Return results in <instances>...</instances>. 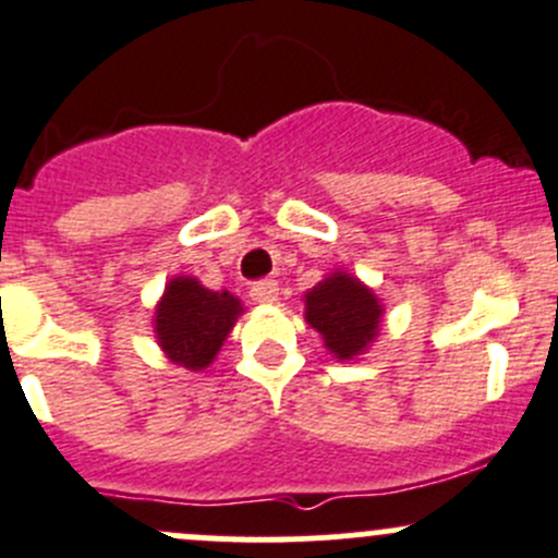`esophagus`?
<instances>
[{
  "instance_id": "34e87169",
  "label": "esophagus",
  "mask_w": 558,
  "mask_h": 558,
  "mask_svg": "<svg viewBox=\"0 0 558 558\" xmlns=\"http://www.w3.org/2000/svg\"><path fill=\"white\" fill-rule=\"evenodd\" d=\"M251 296L253 302H262V305H272V302H278V283L275 280H256V283L251 286Z\"/></svg>"
}]
</instances>
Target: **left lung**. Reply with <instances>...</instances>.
<instances>
[{"mask_svg": "<svg viewBox=\"0 0 558 558\" xmlns=\"http://www.w3.org/2000/svg\"><path fill=\"white\" fill-rule=\"evenodd\" d=\"M381 302L354 275L329 272L305 294V318L335 360H354L376 340Z\"/></svg>", "mask_w": 558, "mask_h": 558, "instance_id": "8db88e82", "label": "left lung"}]
</instances>
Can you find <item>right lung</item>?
Wrapping results in <instances>:
<instances>
[{
    "mask_svg": "<svg viewBox=\"0 0 558 558\" xmlns=\"http://www.w3.org/2000/svg\"><path fill=\"white\" fill-rule=\"evenodd\" d=\"M242 302L229 291L204 289L196 278H171L155 307V335L174 365L204 371L229 338Z\"/></svg>",
    "mask_w": 558,
    "mask_h": 558,
    "instance_id": "1",
    "label": "right lung"
}]
</instances>
